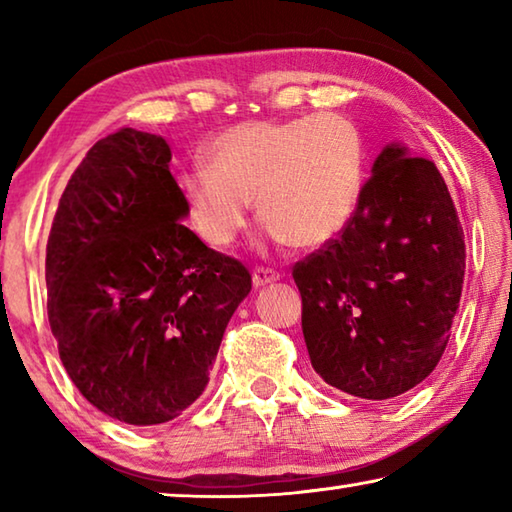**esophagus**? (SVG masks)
Instances as JSON below:
<instances>
[{"instance_id":"esophagus-1","label":"esophagus","mask_w":512,"mask_h":512,"mask_svg":"<svg viewBox=\"0 0 512 512\" xmlns=\"http://www.w3.org/2000/svg\"><path fill=\"white\" fill-rule=\"evenodd\" d=\"M280 280V273L277 271H273V268H255L253 271V287L255 289H262V287H266V284H273V282H277Z\"/></svg>"}]
</instances>
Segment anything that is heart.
<instances>
[{
    "label": "heart",
    "mask_w": 512,
    "mask_h": 512,
    "mask_svg": "<svg viewBox=\"0 0 512 512\" xmlns=\"http://www.w3.org/2000/svg\"><path fill=\"white\" fill-rule=\"evenodd\" d=\"M207 158L176 180L194 230L214 248L246 228L255 196L273 241L325 246L357 214L366 180L359 128L334 112L230 126L207 146Z\"/></svg>",
    "instance_id": "1"
}]
</instances>
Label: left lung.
Masks as SVG:
<instances>
[{
    "instance_id": "obj_1",
    "label": "left lung",
    "mask_w": 512,
    "mask_h": 512,
    "mask_svg": "<svg viewBox=\"0 0 512 512\" xmlns=\"http://www.w3.org/2000/svg\"><path fill=\"white\" fill-rule=\"evenodd\" d=\"M465 237L436 164L386 144L339 237L293 266L311 366L391 400L438 366L461 300Z\"/></svg>"
}]
</instances>
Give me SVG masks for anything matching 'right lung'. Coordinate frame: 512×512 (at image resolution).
Listing matches in <instances>:
<instances>
[{
	"mask_svg": "<svg viewBox=\"0 0 512 512\" xmlns=\"http://www.w3.org/2000/svg\"><path fill=\"white\" fill-rule=\"evenodd\" d=\"M164 137L119 128L85 155L47 241V314L60 361L101 413L135 427L203 395L225 327L250 293L237 259L183 225Z\"/></svg>",
	"mask_w": 512,
	"mask_h": 512,
	"instance_id": "add662e5",
	"label": "right lung"
}]
</instances>
